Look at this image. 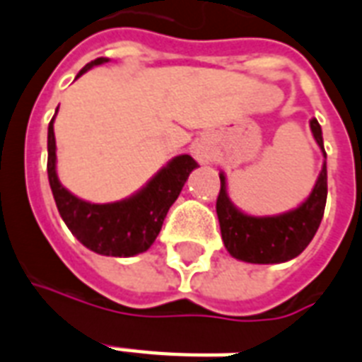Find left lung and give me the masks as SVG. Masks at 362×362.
I'll use <instances>...</instances> for the list:
<instances>
[{
  "mask_svg": "<svg viewBox=\"0 0 362 362\" xmlns=\"http://www.w3.org/2000/svg\"><path fill=\"white\" fill-rule=\"evenodd\" d=\"M314 139L323 148V135L317 120H310ZM325 153V150H323ZM220 193L216 212L221 238L227 252L246 263H284L304 252L321 223L327 203V163H323L310 197L298 209L280 216L255 218L235 209L226 189V176L220 175Z\"/></svg>",
  "mask_w": 362,
  "mask_h": 362,
  "instance_id": "obj_1",
  "label": "left lung"
}]
</instances>
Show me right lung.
<instances>
[{
    "instance_id": "add662e5",
    "label": "right lung",
    "mask_w": 362,
    "mask_h": 362,
    "mask_svg": "<svg viewBox=\"0 0 362 362\" xmlns=\"http://www.w3.org/2000/svg\"><path fill=\"white\" fill-rule=\"evenodd\" d=\"M109 62L98 58L84 65L76 78L93 65ZM58 112V109H56ZM56 116V115H54ZM197 167L192 156H176L133 197L118 203L93 204L65 189L56 175V139L54 118L48 124L47 173L58 212L69 231L95 253L112 257H131L146 252L161 231L170 204L180 195L187 176Z\"/></svg>"
}]
</instances>
